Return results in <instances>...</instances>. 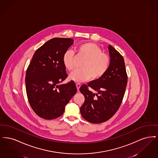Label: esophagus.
I'll return each mask as SVG.
<instances>
[{
	"mask_svg": "<svg viewBox=\"0 0 158 158\" xmlns=\"http://www.w3.org/2000/svg\"><path fill=\"white\" fill-rule=\"evenodd\" d=\"M76 87H77V90H79V88H80V87H81V84H80V83H77L76 84Z\"/></svg>",
	"mask_w": 158,
	"mask_h": 158,
	"instance_id": "esophagus-1",
	"label": "esophagus"
}]
</instances>
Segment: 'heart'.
I'll return each instance as SVG.
<instances>
[{"mask_svg":"<svg viewBox=\"0 0 158 158\" xmlns=\"http://www.w3.org/2000/svg\"><path fill=\"white\" fill-rule=\"evenodd\" d=\"M77 56L83 57L86 60L83 63L82 70H77L72 72L69 78L75 82H82L88 81L99 79L107 72L110 63V57L102 53L101 48L93 43H85L78 45L76 48ZM76 56L72 50H66L63 56V63L69 71L75 68Z\"/></svg>","mask_w":158,"mask_h":158,"instance_id":"heart-1","label":"heart"}]
</instances>
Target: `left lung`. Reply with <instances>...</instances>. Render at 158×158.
Returning <instances> with one entry per match:
<instances>
[{"instance_id": "1", "label": "left lung", "mask_w": 158, "mask_h": 158, "mask_svg": "<svg viewBox=\"0 0 158 158\" xmlns=\"http://www.w3.org/2000/svg\"><path fill=\"white\" fill-rule=\"evenodd\" d=\"M108 50L110 66L99 79L83 85L79 90L85 97L81 108L84 119L92 123H101L110 119L118 111L127 83L124 58L111 45ZM90 88L91 90L89 89Z\"/></svg>"}]
</instances>
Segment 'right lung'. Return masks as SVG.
<instances>
[{"label":"right lung","instance_id":"add662e5","mask_svg":"<svg viewBox=\"0 0 158 158\" xmlns=\"http://www.w3.org/2000/svg\"><path fill=\"white\" fill-rule=\"evenodd\" d=\"M73 41L65 38L48 40L36 50L27 70L28 99L33 111L42 118L53 120L61 116L77 92L73 81L59 85L68 77L63 56Z\"/></svg>","mask_w":158,"mask_h":158}]
</instances>
